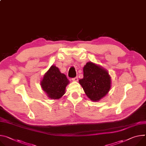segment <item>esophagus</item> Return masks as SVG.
<instances>
[{
	"label": "esophagus",
	"mask_w": 146,
	"mask_h": 146,
	"mask_svg": "<svg viewBox=\"0 0 146 146\" xmlns=\"http://www.w3.org/2000/svg\"><path fill=\"white\" fill-rule=\"evenodd\" d=\"M72 80H73V81H75V82L78 81V77L76 76V77L73 78H72Z\"/></svg>",
	"instance_id": "1"
}]
</instances>
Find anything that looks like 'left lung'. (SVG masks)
Instances as JSON below:
<instances>
[{
  "label": "left lung",
  "instance_id": "8db88e82",
  "mask_svg": "<svg viewBox=\"0 0 146 146\" xmlns=\"http://www.w3.org/2000/svg\"><path fill=\"white\" fill-rule=\"evenodd\" d=\"M83 72V78L79 80V83L91 100L99 101L110 90L111 77L108 73L92 62L87 63Z\"/></svg>",
  "mask_w": 146,
  "mask_h": 146
}]
</instances>
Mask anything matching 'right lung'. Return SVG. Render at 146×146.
<instances>
[{
	"mask_svg": "<svg viewBox=\"0 0 146 146\" xmlns=\"http://www.w3.org/2000/svg\"><path fill=\"white\" fill-rule=\"evenodd\" d=\"M69 83L66 75L61 73L55 66H52L44 76L41 84L48 97L55 100L64 95L66 87Z\"/></svg>",
	"mask_w": 146,
	"mask_h": 146,
	"instance_id": "right-lung-1",
	"label": "right lung"
}]
</instances>
